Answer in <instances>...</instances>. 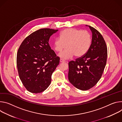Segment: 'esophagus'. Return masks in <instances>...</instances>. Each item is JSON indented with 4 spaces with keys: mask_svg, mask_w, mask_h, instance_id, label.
Returning a JSON list of instances; mask_svg holds the SVG:
<instances>
[{
    "mask_svg": "<svg viewBox=\"0 0 122 122\" xmlns=\"http://www.w3.org/2000/svg\"><path fill=\"white\" fill-rule=\"evenodd\" d=\"M60 62H64L65 61H64V60H62V59H60Z\"/></svg>",
    "mask_w": 122,
    "mask_h": 122,
    "instance_id": "1",
    "label": "esophagus"
}]
</instances>
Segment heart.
<instances>
[{"label": "heart", "mask_w": 122, "mask_h": 122, "mask_svg": "<svg viewBox=\"0 0 122 122\" xmlns=\"http://www.w3.org/2000/svg\"><path fill=\"white\" fill-rule=\"evenodd\" d=\"M91 43V35L87 30L68 28L63 30L60 37L54 40L53 47L57 52L67 47L59 54V56L63 59H69L74 55L76 58L83 56L88 51Z\"/></svg>", "instance_id": "heart-1"}]
</instances>
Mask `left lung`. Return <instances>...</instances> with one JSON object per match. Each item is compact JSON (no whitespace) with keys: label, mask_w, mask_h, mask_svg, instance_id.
<instances>
[{"label":"left lung","mask_w":122,"mask_h":122,"mask_svg":"<svg viewBox=\"0 0 122 122\" xmlns=\"http://www.w3.org/2000/svg\"><path fill=\"white\" fill-rule=\"evenodd\" d=\"M92 44L83 56L69 62L68 79L77 89L86 91L95 86L101 77L107 59V47L101 33L89 25Z\"/></svg>","instance_id":"8db88e82"}]
</instances>
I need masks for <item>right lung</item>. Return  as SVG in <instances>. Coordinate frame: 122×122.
<instances>
[{
    "label": "right lung",
    "mask_w": 122,
    "mask_h": 122,
    "mask_svg": "<svg viewBox=\"0 0 122 122\" xmlns=\"http://www.w3.org/2000/svg\"><path fill=\"white\" fill-rule=\"evenodd\" d=\"M58 30L47 28L37 30L24 39L18 50V75L24 87L30 92H41L51 83L60 58L51 49L48 41Z\"/></svg>",
    "instance_id": "1"
}]
</instances>
